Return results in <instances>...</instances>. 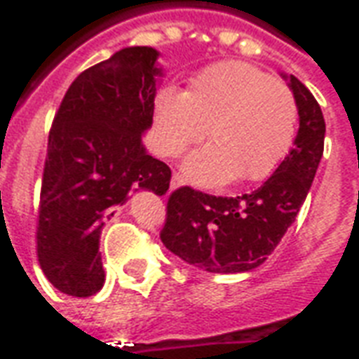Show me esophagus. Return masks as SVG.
Here are the masks:
<instances>
[{"label": "esophagus", "mask_w": 359, "mask_h": 359, "mask_svg": "<svg viewBox=\"0 0 359 359\" xmlns=\"http://www.w3.org/2000/svg\"><path fill=\"white\" fill-rule=\"evenodd\" d=\"M180 184H182V177H180L179 172H172V177H171V190H175V188H179Z\"/></svg>", "instance_id": "34e87169"}]
</instances>
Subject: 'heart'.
Here are the masks:
<instances>
[{
  "instance_id": "heart-1",
  "label": "heart",
  "mask_w": 359,
  "mask_h": 359,
  "mask_svg": "<svg viewBox=\"0 0 359 359\" xmlns=\"http://www.w3.org/2000/svg\"><path fill=\"white\" fill-rule=\"evenodd\" d=\"M298 105L290 88L262 69L223 61L192 76L187 92L159 90L154 146L165 157L182 154L205 136L211 144L188 156L184 172L202 187L238 177L259 182L277 171L292 149Z\"/></svg>"
}]
</instances>
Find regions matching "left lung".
Here are the masks:
<instances>
[{
  "label": "left lung",
  "instance_id": "8db88e82",
  "mask_svg": "<svg viewBox=\"0 0 359 359\" xmlns=\"http://www.w3.org/2000/svg\"><path fill=\"white\" fill-rule=\"evenodd\" d=\"M300 128L294 148L262 187L236 198L211 196L192 187L172 190L161 229L165 248L210 273L256 269L277 248L306 200L323 156L325 118L317 100L288 76Z\"/></svg>",
  "mask_w": 359,
  "mask_h": 359
}]
</instances>
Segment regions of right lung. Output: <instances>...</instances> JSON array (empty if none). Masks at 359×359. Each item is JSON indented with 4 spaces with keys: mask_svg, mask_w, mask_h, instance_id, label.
<instances>
[{
    "mask_svg": "<svg viewBox=\"0 0 359 359\" xmlns=\"http://www.w3.org/2000/svg\"><path fill=\"white\" fill-rule=\"evenodd\" d=\"M154 48L134 46L73 81L51 123L36 221V254L59 292L88 298L103 286L100 234L126 194L169 190V165L142 134L154 121Z\"/></svg>",
    "mask_w": 359,
    "mask_h": 359,
    "instance_id": "obj_1",
    "label": "right lung"
}]
</instances>
